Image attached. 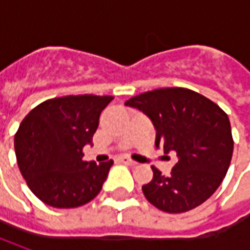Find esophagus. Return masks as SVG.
Instances as JSON below:
<instances>
[{
  "label": "esophagus",
  "instance_id": "obj_1",
  "mask_svg": "<svg viewBox=\"0 0 250 250\" xmlns=\"http://www.w3.org/2000/svg\"><path fill=\"white\" fill-rule=\"evenodd\" d=\"M120 161L122 164H126V166H136V163L133 160L128 159V157H121Z\"/></svg>",
  "mask_w": 250,
  "mask_h": 250
}]
</instances>
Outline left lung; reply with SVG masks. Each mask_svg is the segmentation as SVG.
Segmentation results:
<instances>
[{"mask_svg": "<svg viewBox=\"0 0 250 250\" xmlns=\"http://www.w3.org/2000/svg\"><path fill=\"white\" fill-rule=\"evenodd\" d=\"M142 111L156 129V147L177 153L166 177L156 167L142 190L153 206L166 213H185L205 203L226 177L234 142L227 114L196 91L167 87L125 101Z\"/></svg>", "mask_w": 250, "mask_h": 250, "instance_id": "8db88e82", "label": "left lung"}]
</instances>
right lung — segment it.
Returning <instances> with one entry per match:
<instances>
[{"instance_id":"obj_1","label":"right lung","mask_w":250,"mask_h":250,"mask_svg":"<svg viewBox=\"0 0 250 250\" xmlns=\"http://www.w3.org/2000/svg\"><path fill=\"white\" fill-rule=\"evenodd\" d=\"M114 97L68 96L30 111L15 135L18 166L27 187L51 207L72 208L100 193L114 161H83L99 118Z\"/></svg>"}]
</instances>
